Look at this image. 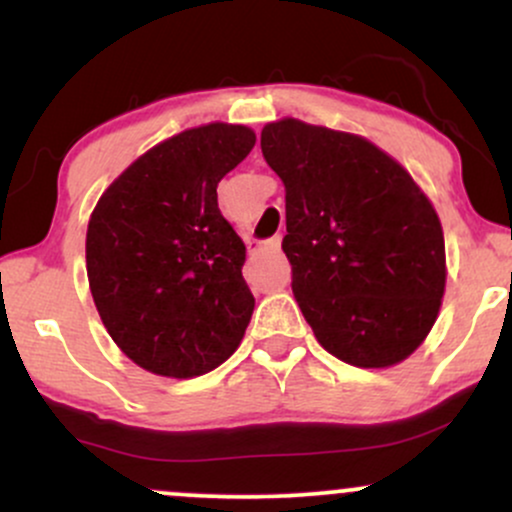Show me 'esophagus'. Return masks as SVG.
<instances>
[{
	"instance_id": "1",
	"label": "esophagus",
	"mask_w": 512,
	"mask_h": 512,
	"mask_svg": "<svg viewBox=\"0 0 512 512\" xmlns=\"http://www.w3.org/2000/svg\"><path fill=\"white\" fill-rule=\"evenodd\" d=\"M262 248H264V250H272V252H276V250H279V248H281V238H279V236L269 238V240H267V243H264V245H262ZM262 248H260V250H262Z\"/></svg>"
}]
</instances>
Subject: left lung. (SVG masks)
Listing matches in <instances>:
<instances>
[{
    "mask_svg": "<svg viewBox=\"0 0 512 512\" xmlns=\"http://www.w3.org/2000/svg\"><path fill=\"white\" fill-rule=\"evenodd\" d=\"M262 154L286 187L293 296L322 349L390 368L424 344L445 293L443 226L414 178L366 137L284 117Z\"/></svg>",
    "mask_w": 512,
    "mask_h": 512,
    "instance_id": "left-lung-1",
    "label": "left lung"
}]
</instances>
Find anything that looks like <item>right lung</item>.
<instances>
[{
  "label": "right lung",
  "instance_id": "1",
  "mask_svg": "<svg viewBox=\"0 0 512 512\" xmlns=\"http://www.w3.org/2000/svg\"><path fill=\"white\" fill-rule=\"evenodd\" d=\"M252 146L245 125L185 129L122 170L88 219L93 303L122 354L149 373L204 375L243 339L255 298L216 187Z\"/></svg>",
  "mask_w": 512,
  "mask_h": 512
}]
</instances>
